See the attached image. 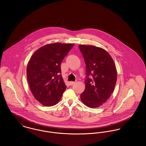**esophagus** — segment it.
Masks as SVG:
<instances>
[{
  "mask_svg": "<svg viewBox=\"0 0 146 146\" xmlns=\"http://www.w3.org/2000/svg\"><path fill=\"white\" fill-rule=\"evenodd\" d=\"M75 83V82H69L70 85H71V86L72 85V84H74Z\"/></svg>",
  "mask_w": 146,
  "mask_h": 146,
  "instance_id": "esophagus-1",
  "label": "esophagus"
}]
</instances>
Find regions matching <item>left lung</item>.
Listing matches in <instances>:
<instances>
[{"instance_id":"left-lung-1","label":"left lung","mask_w":146,"mask_h":146,"mask_svg":"<svg viewBox=\"0 0 146 146\" xmlns=\"http://www.w3.org/2000/svg\"><path fill=\"white\" fill-rule=\"evenodd\" d=\"M86 67V88L81 94L83 103L91 108L101 106L113 94L117 79L115 65L104 49L92 45H79ZM91 75L93 77L90 78Z\"/></svg>"}]
</instances>
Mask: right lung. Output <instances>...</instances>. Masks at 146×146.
I'll return each mask as SVG.
<instances>
[{"instance_id": "add662e5", "label": "right lung", "mask_w": 146, "mask_h": 146, "mask_svg": "<svg viewBox=\"0 0 146 146\" xmlns=\"http://www.w3.org/2000/svg\"><path fill=\"white\" fill-rule=\"evenodd\" d=\"M74 46L59 42L48 44L37 50L30 58L27 68V80L33 96L43 105H55L65 91L60 64Z\"/></svg>"}]
</instances>
